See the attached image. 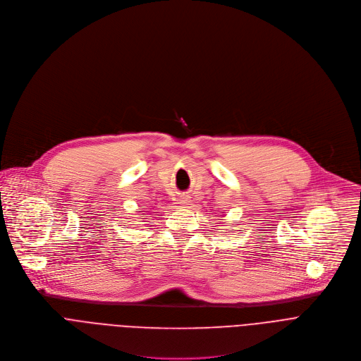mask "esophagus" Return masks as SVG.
<instances>
[{"label":"esophagus","mask_w":361,"mask_h":361,"mask_svg":"<svg viewBox=\"0 0 361 361\" xmlns=\"http://www.w3.org/2000/svg\"><path fill=\"white\" fill-rule=\"evenodd\" d=\"M180 203H186V199H185V197H182V199H180Z\"/></svg>","instance_id":"esophagus-1"}]
</instances>
